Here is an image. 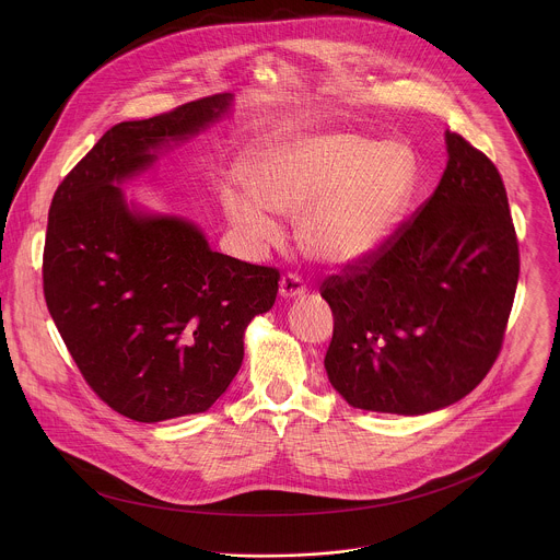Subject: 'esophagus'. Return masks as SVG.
<instances>
[{"label":"esophagus","instance_id":"obj_1","mask_svg":"<svg viewBox=\"0 0 560 560\" xmlns=\"http://www.w3.org/2000/svg\"><path fill=\"white\" fill-rule=\"evenodd\" d=\"M280 295L287 298V300L306 295V284H304V280H302L298 273H287V276H282V280H280Z\"/></svg>","mask_w":560,"mask_h":560}]
</instances>
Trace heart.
I'll use <instances>...</instances> for the list:
<instances>
[{"mask_svg": "<svg viewBox=\"0 0 560 560\" xmlns=\"http://www.w3.org/2000/svg\"><path fill=\"white\" fill-rule=\"evenodd\" d=\"M418 180L411 149L360 133H304L262 144L243 167L250 194L224 189L231 224L256 245L280 237L269 215L298 220L313 260L349 267L375 256L399 229Z\"/></svg>", "mask_w": 560, "mask_h": 560, "instance_id": "heart-1", "label": "heart"}]
</instances>
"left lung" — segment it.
<instances>
[{"instance_id": "left-lung-1", "label": "left lung", "mask_w": 560, "mask_h": 560, "mask_svg": "<svg viewBox=\"0 0 560 560\" xmlns=\"http://www.w3.org/2000/svg\"><path fill=\"white\" fill-rule=\"evenodd\" d=\"M433 196L369 260L320 284L325 371L358 409L418 416L470 395L511 315L520 247L502 176L459 133Z\"/></svg>"}]
</instances>
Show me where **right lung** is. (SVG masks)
I'll list each match as a JSON object with an SVG mask.
<instances>
[{"label": "right lung", "instance_id": "right-lung-1", "mask_svg": "<svg viewBox=\"0 0 560 560\" xmlns=\"http://www.w3.org/2000/svg\"><path fill=\"white\" fill-rule=\"evenodd\" d=\"M229 105L215 94L114 125L51 200L47 308L88 386L138 422L207 411L240 371L247 323L278 295L276 267L213 252L187 220L131 211L116 185Z\"/></svg>", "mask_w": 560, "mask_h": 560}]
</instances>
